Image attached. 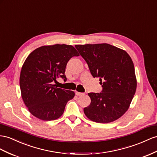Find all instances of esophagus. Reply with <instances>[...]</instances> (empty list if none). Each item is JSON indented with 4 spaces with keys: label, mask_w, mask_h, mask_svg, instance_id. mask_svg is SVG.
<instances>
[{
    "label": "esophagus",
    "mask_w": 157,
    "mask_h": 157,
    "mask_svg": "<svg viewBox=\"0 0 157 157\" xmlns=\"http://www.w3.org/2000/svg\"><path fill=\"white\" fill-rule=\"evenodd\" d=\"M75 94H76V95H78V96H81V95H84L83 93H81V92H78L77 91H75Z\"/></svg>",
    "instance_id": "obj_1"
}]
</instances>
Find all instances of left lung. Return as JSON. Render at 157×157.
Returning a JSON list of instances; mask_svg holds the SVG:
<instances>
[{"mask_svg": "<svg viewBox=\"0 0 157 157\" xmlns=\"http://www.w3.org/2000/svg\"><path fill=\"white\" fill-rule=\"evenodd\" d=\"M91 75L99 78L102 92L89 93L91 103L83 109L86 117L100 123L113 122L129 108L136 89L132 59L126 51L106 43L75 45Z\"/></svg>", "mask_w": 157, "mask_h": 157, "instance_id": "8db88e82", "label": "left lung"}]
</instances>
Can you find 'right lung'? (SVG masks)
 Here are the masks:
<instances>
[{
  "label": "right lung",
  "mask_w": 157,
  "mask_h": 157,
  "mask_svg": "<svg viewBox=\"0 0 157 157\" xmlns=\"http://www.w3.org/2000/svg\"><path fill=\"white\" fill-rule=\"evenodd\" d=\"M79 56L71 45L54 44L39 47L26 58L20 74V87L23 101L34 117L53 121L62 115L75 93L58 88L53 83L58 77L66 81L67 63Z\"/></svg>",
  "instance_id": "add662e5"
}]
</instances>
